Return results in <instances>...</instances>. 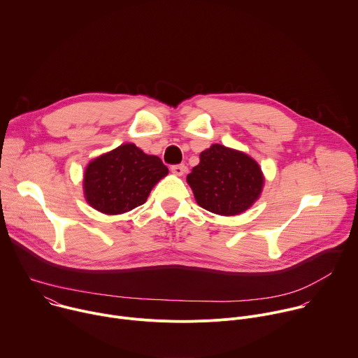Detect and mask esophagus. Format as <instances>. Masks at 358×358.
Wrapping results in <instances>:
<instances>
[{
  "label": "esophagus",
  "instance_id": "obj_1",
  "mask_svg": "<svg viewBox=\"0 0 358 358\" xmlns=\"http://www.w3.org/2000/svg\"><path fill=\"white\" fill-rule=\"evenodd\" d=\"M185 171H187V167H185L184 164H177V166H173V167H171V173L176 174V176H178V177H181Z\"/></svg>",
  "mask_w": 358,
  "mask_h": 358
}]
</instances>
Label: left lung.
<instances>
[{
    "mask_svg": "<svg viewBox=\"0 0 358 358\" xmlns=\"http://www.w3.org/2000/svg\"><path fill=\"white\" fill-rule=\"evenodd\" d=\"M195 201L210 213L231 217L249 210L262 194L265 177L246 152L213 144L199 155V164L187 176Z\"/></svg>",
    "mask_w": 358,
    "mask_h": 358,
    "instance_id": "obj_1",
    "label": "left lung"
}]
</instances>
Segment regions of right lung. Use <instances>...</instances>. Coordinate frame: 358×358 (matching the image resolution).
<instances>
[{
  "label": "right lung",
  "instance_id": "1",
  "mask_svg": "<svg viewBox=\"0 0 358 358\" xmlns=\"http://www.w3.org/2000/svg\"><path fill=\"white\" fill-rule=\"evenodd\" d=\"M169 174L160 157L124 143L93 159L83 173V195L96 211L119 215L147 201L152 187Z\"/></svg>",
  "mask_w": 358,
  "mask_h": 358
}]
</instances>
